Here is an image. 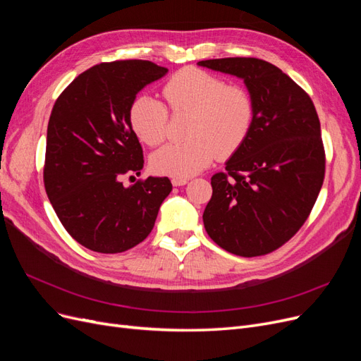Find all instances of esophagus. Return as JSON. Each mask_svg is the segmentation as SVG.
Returning a JSON list of instances; mask_svg holds the SVG:
<instances>
[{
	"label": "esophagus",
	"mask_w": 361,
	"mask_h": 361,
	"mask_svg": "<svg viewBox=\"0 0 361 361\" xmlns=\"http://www.w3.org/2000/svg\"><path fill=\"white\" fill-rule=\"evenodd\" d=\"M173 187H182V185H187L188 179H179V178H173L171 179Z\"/></svg>",
	"instance_id": "34e87169"
}]
</instances>
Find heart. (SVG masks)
Returning <instances> with one entry per match:
<instances>
[{
    "mask_svg": "<svg viewBox=\"0 0 361 361\" xmlns=\"http://www.w3.org/2000/svg\"><path fill=\"white\" fill-rule=\"evenodd\" d=\"M162 94L173 113H191V118L188 141L167 145L152 155L150 167L158 174L191 178L216 158L235 155L253 130V96L211 72L185 68L170 76ZM129 123L143 143L158 146L167 135L169 110L157 97L138 96L130 105Z\"/></svg>",
    "mask_w": 361,
    "mask_h": 361,
    "instance_id": "heart-1",
    "label": "heart"
}]
</instances>
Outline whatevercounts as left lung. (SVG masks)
<instances>
[{
	"instance_id": "obj_1",
	"label": "left lung",
	"mask_w": 361,
	"mask_h": 361,
	"mask_svg": "<svg viewBox=\"0 0 361 361\" xmlns=\"http://www.w3.org/2000/svg\"><path fill=\"white\" fill-rule=\"evenodd\" d=\"M199 66L243 78L256 106L253 130L211 178L203 212L207 235L243 257L268 255L297 233L318 199L325 174L321 123L310 96L277 66L231 57Z\"/></svg>"
}]
</instances>
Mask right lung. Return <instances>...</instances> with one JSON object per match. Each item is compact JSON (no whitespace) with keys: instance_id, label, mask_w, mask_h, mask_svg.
<instances>
[{"instance_id":"obj_1","label":"right lung","mask_w":361,"mask_h":361,"mask_svg":"<svg viewBox=\"0 0 361 361\" xmlns=\"http://www.w3.org/2000/svg\"><path fill=\"white\" fill-rule=\"evenodd\" d=\"M167 72L147 60L101 63L76 76L54 104L43 182L59 220L85 248L114 255L145 241L171 191L169 178L149 176L128 188L120 182L145 164L130 105Z\"/></svg>"}]
</instances>
